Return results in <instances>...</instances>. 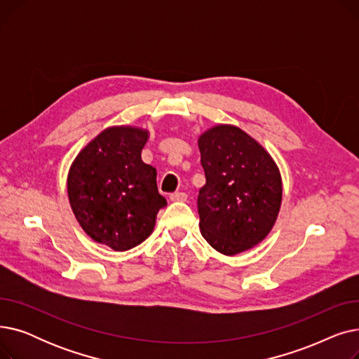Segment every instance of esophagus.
<instances>
[{"mask_svg":"<svg viewBox=\"0 0 359 359\" xmlns=\"http://www.w3.org/2000/svg\"><path fill=\"white\" fill-rule=\"evenodd\" d=\"M170 201H173V202H184V201H187V195L184 192H175V194L170 195Z\"/></svg>","mask_w":359,"mask_h":359,"instance_id":"34e87169","label":"esophagus"}]
</instances>
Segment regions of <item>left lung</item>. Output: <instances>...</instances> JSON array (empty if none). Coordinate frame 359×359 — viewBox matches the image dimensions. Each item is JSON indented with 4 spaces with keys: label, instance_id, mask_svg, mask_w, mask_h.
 Wrapping results in <instances>:
<instances>
[{
    "label": "left lung",
    "instance_id": "1",
    "mask_svg": "<svg viewBox=\"0 0 359 359\" xmlns=\"http://www.w3.org/2000/svg\"><path fill=\"white\" fill-rule=\"evenodd\" d=\"M206 184L198 195L203 238L222 255L248 250L268 236L282 199L272 157L246 132L219 125L199 138Z\"/></svg>",
    "mask_w": 359,
    "mask_h": 359
}]
</instances>
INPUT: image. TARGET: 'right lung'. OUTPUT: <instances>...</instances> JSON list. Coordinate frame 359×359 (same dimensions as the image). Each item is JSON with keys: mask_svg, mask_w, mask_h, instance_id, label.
Returning a JSON list of instances; mask_svg holds the SVG:
<instances>
[{"mask_svg": "<svg viewBox=\"0 0 359 359\" xmlns=\"http://www.w3.org/2000/svg\"><path fill=\"white\" fill-rule=\"evenodd\" d=\"M147 130H103L75 158L68 175L71 208L84 231L116 252L142 243L167 205L156 168L141 160Z\"/></svg>", "mask_w": 359, "mask_h": 359, "instance_id": "1", "label": "right lung"}]
</instances>
